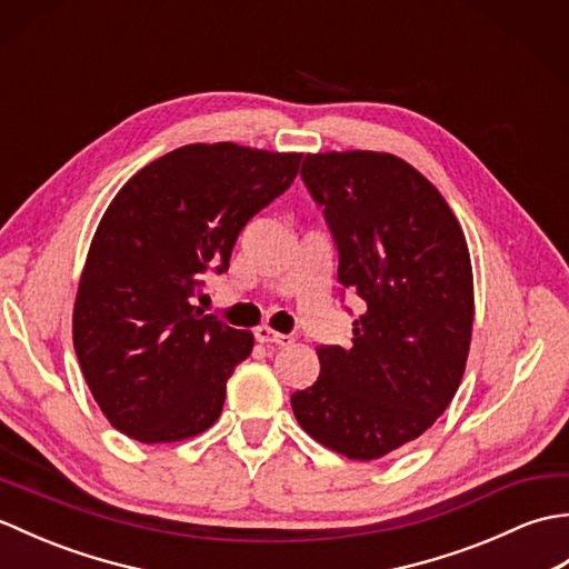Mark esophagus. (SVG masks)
Instances as JSON below:
<instances>
[{
	"instance_id": "obj_1",
	"label": "esophagus",
	"mask_w": 569,
	"mask_h": 569,
	"mask_svg": "<svg viewBox=\"0 0 569 569\" xmlns=\"http://www.w3.org/2000/svg\"><path fill=\"white\" fill-rule=\"evenodd\" d=\"M253 335H257V340L259 342H263V345H278V347H286V345H291L293 340L288 335H281V332H276L273 328H269V325H259L257 330H253Z\"/></svg>"
}]
</instances>
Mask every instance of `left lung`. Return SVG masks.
Instances as JSON below:
<instances>
[{"mask_svg": "<svg viewBox=\"0 0 569 569\" xmlns=\"http://www.w3.org/2000/svg\"><path fill=\"white\" fill-rule=\"evenodd\" d=\"M300 176L340 251L337 278L367 312L352 347H318L320 377L291 406L310 438L369 462L420 438L459 389L475 322L467 239L393 153H308Z\"/></svg>", "mask_w": 569, "mask_h": 569, "instance_id": "8db88e82", "label": "left lung"}]
</instances>
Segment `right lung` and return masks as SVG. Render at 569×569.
<instances>
[{
    "instance_id": "right-lung-1",
    "label": "right lung",
    "mask_w": 569,
    "mask_h": 569,
    "mask_svg": "<svg viewBox=\"0 0 569 569\" xmlns=\"http://www.w3.org/2000/svg\"><path fill=\"white\" fill-rule=\"evenodd\" d=\"M303 153L188 143L143 166L92 237L72 308L82 377L112 426L139 442L196 438L220 418L253 335L192 306L227 271L253 214L298 176Z\"/></svg>"
}]
</instances>
